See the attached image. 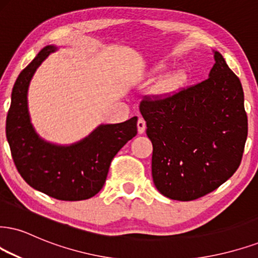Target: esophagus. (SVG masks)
<instances>
[{
    "instance_id": "esophagus-1",
    "label": "esophagus",
    "mask_w": 258,
    "mask_h": 258,
    "mask_svg": "<svg viewBox=\"0 0 258 258\" xmlns=\"http://www.w3.org/2000/svg\"><path fill=\"white\" fill-rule=\"evenodd\" d=\"M146 130V122L144 118H139L138 120V132L139 134H144Z\"/></svg>"
}]
</instances>
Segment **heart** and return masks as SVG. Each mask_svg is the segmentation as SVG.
<instances>
[{
	"instance_id": "1",
	"label": "heart",
	"mask_w": 258,
	"mask_h": 258,
	"mask_svg": "<svg viewBox=\"0 0 258 258\" xmlns=\"http://www.w3.org/2000/svg\"><path fill=\"white\" fill-rule=\"evenodd\" d=\"M167 63L166 62H158L152 67L151 74L152 75H159L161 73L166 71ZM187 80V75L184 71H177L172 73L171 75H168L167 78H165L163 81L159 82L158 85V91L163 94H171L173 92L179 90L182 86L185 84Z\"/></svg>"
}]
</instances>
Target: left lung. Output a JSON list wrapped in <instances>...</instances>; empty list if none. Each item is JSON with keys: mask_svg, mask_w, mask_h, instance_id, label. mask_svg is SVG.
<instances>
[{"mask_svg": "<svg viewBox=\"0 0 258 258\" xmlns=\"http://www.w3.org/2000/svg\"><path fill=\"white\" fill-rule=\"evenodd\" d=\"M209 78L140 112L153 145L152 176L159 192L191 201L218 189L239 167L247 136L244 92L220 52Z\"/></svg>", "mask_w": 258, "mask_h": 258, "instance_id": "left-lung-1", "label": "left lung"}]
</instances>
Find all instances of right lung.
I'll list each match as a JSON object with an SVG mask.
<instances>
[{"mask_svg": "<svg viewBox=\"0 0 258 258\" xmlns=\"http://www.w3.org/2000/svg\"><path fill=\"white\" fill-rule=\"evenodd\" d=\"M57 46L47 45L19 74L12 91L6 135L19 173L33 189L62 201L93 197L106 180L111 161L138 134V117L123 123L100 124L72 145L41 139L31 123L27 93L34 73Z\"/></svg>", "mask_w": 258, "mask_h": 258, "instance_id": "obj_1", "label": "right lung"}]
</instances>
